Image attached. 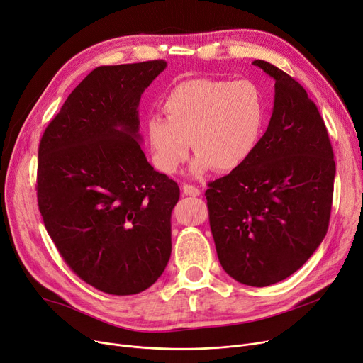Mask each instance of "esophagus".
Segmentation results:
<instances>
[{"label":"esophagus","instance_id":"esophagus-1","mask_svg":"<svg viewBox=\"0 0 363 363\" xmlns=\"http://www.w3.org/2000/svg\"><path fill=\"white\" fill-rule=\"evenodd\" d=\"M182 191L185 196H191V197H197L200 194V190L197 186L194 185H190V184H184L182 185Z\"/></svg>","mask_w":363,"mask_h":363}]
</instances>
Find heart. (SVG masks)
I'll list each match as a JSON object with an SVG mask.
<instances>
[{
  "mask_svg": "<svg viewBox=\"0 0 363 363\" xmlns=\"http://www.w3.org/2000/svg\"><path fill=\"white\" fill-rule=\"evenodd\" d=\"M166 116H150L144 129L157 170L173 175L185 163L190 140L197 152L196 175L212 166L233 170L257 148L265 108L259 90L249 82L197 78L177 84L162 101Z\"/></svg>",
  "mask_w": 363,
  "mask_h": 363,
  "instance_id": "obj_1",
  "label": "heart"
}]
</instances>
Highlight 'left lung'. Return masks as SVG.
I'll list each match as a JSON object with an SVG mask.
<instances>
[{"instance_id":"left-lung-1","label":"left lung","mask_w":363,"mask_h":363,"mask_svg":"<svg viewBox=\"0 0 363 363\" xmlns=\"http://www.w3.org/2000/svg\"><path fill=\"white\" fill-rule=\"evenodd\" d=\"M274 106L249 159L208 184L218 259L234 280L264 288L294 274L326 235L335 162L326 125L304 87L265 60Z\"/></svg>"}]
</instances>
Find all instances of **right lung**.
Here are the masks:
<instances>
[{
    "label": "right lung",
    "mask_w": 363,
    "mask_h": 363,
    "mask_svg": "<svg viewBox=\"0 0 363 363\" xmlns=\"http://www.w3.org/2000/svg\"><path fill=\"white\" fill-rule=\"evenodd\" d=\"M166 65L159 59L94 68L40 140L45 230L69 269L105 294L148 289L170 258L179 186L147 162L138 114L140 94Z\"/></svg>",
    "instance_id": "right-lung-1"
}]
</instances>
